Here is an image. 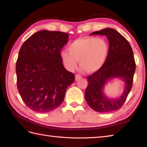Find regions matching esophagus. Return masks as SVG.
I'll return each mask as SVG.
<instances>
[{"mask_svg": "<svg viewBox=\"0 0 147 147\" xmlns=\"http://www.w3.org/2000/svg\"><path fill=\"white\" fill-rule=\"evenodd\" d=\"M81 78H82V76H81L80 74H76V76H75V80H78V79Z\"/></svg>", "mask_w": 147, "mask_h": 147, "instance_id": "obj_1", "label": "esophagus"}]
</instances>
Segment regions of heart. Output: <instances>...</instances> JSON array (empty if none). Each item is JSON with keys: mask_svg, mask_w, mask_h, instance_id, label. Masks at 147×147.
<instances>
[{"mask_svg": "<svg viewBox=\"0 0 147 147\" xmlns=\"http://www.w3.org/2000/svg\"><path fill=\"white\" fill-rule=\"evenodd\" d=\"M109 45L105 40L83 37L74 40L68 47V52L61 53L62 62L69 71H73L80 61L82 69L87 73L97 71L104 65L109 54Z\"/></svg>", "mask_w": 147, "mask_h": 147, "instance_id": "heart-1", "label": "heart"}]
</instances>
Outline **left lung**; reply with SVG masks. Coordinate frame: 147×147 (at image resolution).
I'll list each match as a JSON object with an SVG mask.
<instances>
[{"label":"left lung","mask_w":147,"mask_h":147,"mask_svg":"<svg viewBox=\"0 0 147 147\" xmlns=\"http://www.w3.org/2000/svg\"><path fill=\"white\" fill-rule=\"evenodd\" d=\"M90 35L107 36L109 51L107 59L97 71L87 76L88 86L85 97L93 110L98 112H109L120 109L123 105L132 88L136 69L133 52L128 41L112 28H105ZM121 77L125 82L123 94L120 98L109 99L102 90L108 79Z\"/></svg>","instance_id":"obj_1"}]
</instances>
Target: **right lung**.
<instances>
[{"mask_svg": "<svg viewBox=\"0 0 147 147\" xmlns=\"http://www.w3.org/2000/svg\"><path fill=\"white\" fill-rule=\"evenodd\" d=\"M66 33L42 30L23 43L16 65L17 86L24 104L39 113L54 111L63 102L67 87L75 80L62 64L61 50Z\"/></svg>", "mask_w": 147, "mask_h": 147, "instance_id": "obj_1", "label": "right lung"}]
</instances>
